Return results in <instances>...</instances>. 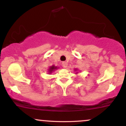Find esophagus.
I'll use <instances>...</instances> for the list:
<instances>
[{
  "mask_svg": "<svg viewBox=\"0 0 126 126\" xmlns=\"http://www.w3.org/2000/svg\"><path fill=\"white\" fill-rule=\"evenodd\" d=\"M62 65H63V66L64 67H67V62H63V63H62Z\"/></svg>",
  "mask_w": 126,
  "mask_h": 126,
  "instance_id": "1",
  "label": "esophagus"
}]
</instances>
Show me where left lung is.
Wrapping results in <instances>:
<instances>
[{"mask_svg":"<svg viewBox=\"0 0 126 126\" xmlns=\"http://www.w3.org/2000/svg\"><path fill=\"white\" fill-rule=\"evenodd\" d=\"M77 73H78V72H77Z\"/></svg>","mask_w":126,"mask_h":126,"instance_id":"obj_1","label":"left lung"}]
</instances>
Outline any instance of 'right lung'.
<instances>
[{"mask_svg":"<svg viewBox=\"0 0 126 126\" xmlns=\"http://www.w3.org/2000/svg\"><path fill=\"white\" fill-rule=\"evenodd\" d=\"M57 69V67H56V66H54V65L51 66V67H49V69H48V72H49L48 73L49 74H50V73H51L54 70H56V69Z\"/></svg>","mask_w":126,"mask_h":126,"instance_id":"add662e5","label":"right lung"}]
</instances>
